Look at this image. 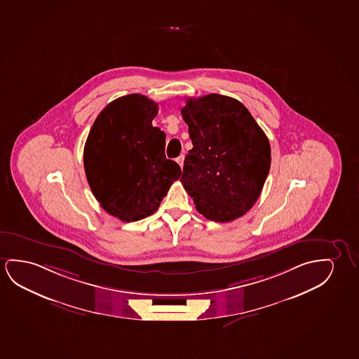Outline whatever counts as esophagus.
Wrapping results in <instances>:
<instances>
[{
    "instance_id": "esophagus-1",
    "label": "esophagus",
    "mask_w": 359,
    "mask_h": 359,
    "mask_svg": "<svg viewBox=\"0 0 359 359\" xmlns=\"http://www.w3.org/2000/svg\"><path fill=\"white\" fill-rule=\"evenodd\" d=\"M177 163L180 165V168H182V165H184V156H177Z\"/></svg>"
}]
</instances>
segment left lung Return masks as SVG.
<instances>
[{
	"label": "left lung",
	"instance_id": "obj_1",
	"mask_svg": "<svg viewBox=\"0 0 359 359\" xmlns=\"http://www.w3.org/2000/svg\"><path fill=\"white\" fill-rule=\"evenodd\" d=\"M193 149L185 156L184 189L198 212L215 222L243 216L257 203L271 169V144L238 100L210 94L182 109Z\"/></svg>",
	"mask_w": 359,
	"mask_h": 359
}]
</instances>
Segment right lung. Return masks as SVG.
Returning <instances> with one entry per match:
<instances>
[{
    "label": "right lung",
    "instance_id": "right-lung-1",
    "mask_svg": "<svg viewBox=\"0 0 359 359\" xmlns=\"http://www.w3.org/2000/svg\"><path fill=\"white\" fill-rule=\"evenodd\" d=\"M158 104L130 94L109 102L95 120L83 148V168L106 212L135 222L156 212L182 175L166 159L165 133L153 127Z\"/></svg>",
    "mask_w": 359,
    "mask_h": 359
}]
</instances>
